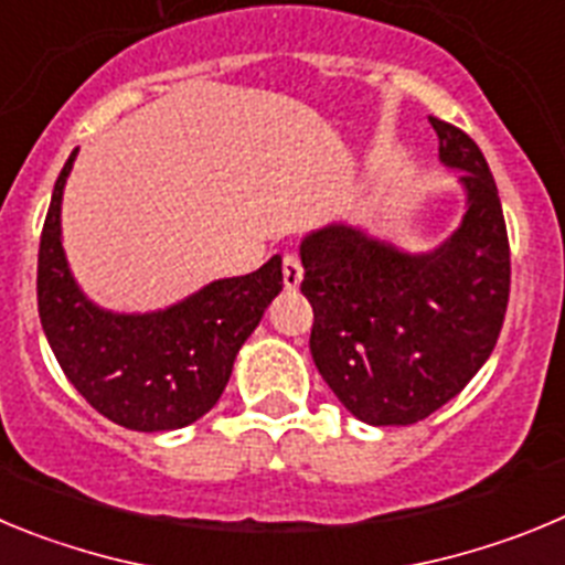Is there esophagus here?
<instances>
[{
    "mask_svg": "<svg viewBox=\"0 0 565 565\" xmlns=\"http://www.w3.org/2000/svg\"><path fill=\"white\" fill-rule=\"evenodd\" d=\"M299 282H302V263H299L297 254H286L282 257V286H286V291H297Z\"/></svg>",
    "mask_w": 565,
    "mask_h": 565,
    "instance_id": "1",
    "label": "esophagus"
}]
</instances>
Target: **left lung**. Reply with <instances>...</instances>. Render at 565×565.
Segmentation results:
<instances>
[{
	"mask_svg": "<svg viewBox=\"0 0 565 565\" xmlns=\"http://www.w3.org/2000/svg\"><path fill=\"white\" fill-rule=\"evenodd\" d=\"M438 161L456 169L467 212L430 252H404L348 223L306 234L302 294L311 356L339 402L373 427H407L481 371L509 302V239L495 178L478 143L430 118Z\"/></svg>",
	"mask_w": 565,
	"mask_h": 565,
	"instance_id": "1",
	"label": "left lung"
}]
</instances>
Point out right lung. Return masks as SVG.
I'll use <instances>...</instances> for the list:
<instances>
[{
  "label": "right lung",
  "mask_w": 565,
  "mask_h": 565,
  "mask_svg": "<svg viewBox=\"0 0 565 565\" xmlns=\"http://www.w3.org/2000/svg\"><path fill=\"white\" fill-rule=\"evenodd\" d=\"M73 149L50 198L39 243V317L64 376L127 430H181L226 391L239 348L282 291V259L246 277L214 279L161 311L115 313L76 282L62 246V198Z\"/></svg>",
  "instance_id": "add662e5"
}]
</instances>
